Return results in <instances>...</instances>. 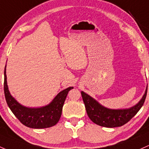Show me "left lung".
I'll use <instances>...</instances> for the list:
<instances>
[{
  "label": "left lung",
  "mask_w": 149,
  "mask_h": 149,
  "mask_svg": "<svg viewBox=\"0 0 149 149\" xmlns=\"http://www.w3.org/2000/svg\"><path fill=\"white\" fill-rule=\"evenodd\" d=\"M147 88L142 99L135 106L128 109L112 110L102 106L95 100L81 92L86 111L90 119L98 125L107 128L122 126L127 123L143 106L147 95Z\"/></svg>",
  "instance_id": "1"
}]
</instances>
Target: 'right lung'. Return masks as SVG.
<instances>
[{
  "label": "right lung",
  "mask_w": 149,
  "mask_h": 149,
  "mask_svg": "<svg viewBox=\"0 0 149 149\" xmlns=\"http://www.w3.org/2000/svg\"><path fill=\"white\" fill-rule=\"evenodd\" d=\"M72 87L62 90L48 105L39 108H29L19 104L8 91L6 80V67L4 70V93L9 108L26 126L31 128H46L55 125L59 120L62 108L67 94Z\"/></svg>",
  "instance_id": "1"
}]
</instances>
